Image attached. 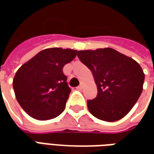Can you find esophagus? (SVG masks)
Instances as JSON below:
<instances>
[{"instance_id":"obj_1","label":"esophagus","mask_w":154,"mask_h":154,"mask_svg":"<svg viewBox=\"0 0 154 154\" xmlns=\"http://www.w3.org/2000/svg\"><path fill=\"white\" fill-rule=\"evenodd\" d=\"M77 88H78V89H80V90H82V89L83 88V83H81L80 86H78V87H77Z\"/></svg>"}]
</instances>
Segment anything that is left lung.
I'll list each match as a JSON object with an SVG mask.
<instances>
[{
	"mask_svg": "<svg viewBox=\"0 0 154 154\" xmlns=\"http://www.w3.org/2000/svg\"><path fill=\"white\" fill-rule=\"evenodd\" d=\"M77 57L91 71L98 91L95 99L87 100L90 113L107 122L125 117L142 93L144 73L140 65L110 48L78 51Z\"/></svg>",
	"mask_w": 154,
	"mask_h": 154,
	"instance_id": "left-lung-1",
	"label": "left lung"
}]
</instances>
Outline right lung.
Returning a JSON list of instances; mask_svg holds the SVG:
<instances>
[{
  "label": "right lung",
  "mask_w": 154,
  "mask_h": 154,
  "mask_svg": "<svg viewBox=\"0 0 154 154\" xmlns=\"http://www.w3.org/2000/svg\"><path fill=\"white\" fill-rule=\"evenodd\" d=\"M77 53L70 48H46L16 72L13 80L16 100L32 118L48 120L63 111L71 89L63 68Z\"/></svg>",
  "instance_id": "obj_1"
}]
</instances>
